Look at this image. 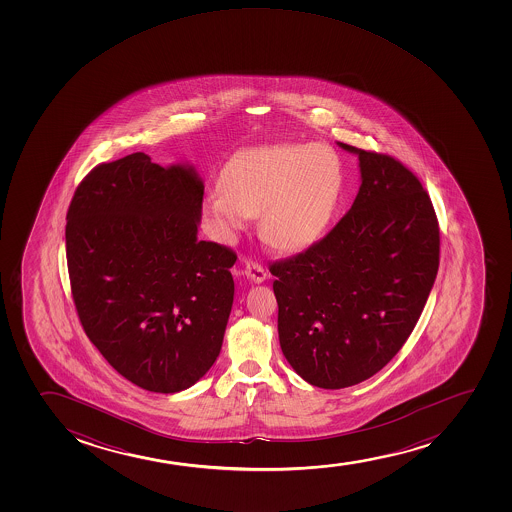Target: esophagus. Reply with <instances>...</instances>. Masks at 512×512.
<instances>
[{"mask_svg": "<svg viewBox=\"0 0 512 512\" xmlns=\"http://www.w3.org/2000/svg\"><path fill=\"white\" fill-rule=\"evenodd\" d=\"M246 277L249 278L251 282L263 283L266 278H268V273H266L263 266L254 263V261H249L246 265Z\"/></svg>", "mask_w": 512, "mask_h": 512, "instance_id": "esophagus-1", "label": "esophagus"}]
</instances>
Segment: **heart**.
Returning a JSON list of instances; mask_svg holds the SVG:
<instances>
[{"instance_id": "obj_1", "label": "heart", "mask_w": 512, "mask_h": 512, "mask_svg": "<svg viewBox=\"0 0 512 512\" xmlns=\"http://www.w3.org/2000/svg\"><path fill=\"white\" fill-rule=\"evenodd\" d=\"M222 186L201 201L218 241L230 242L259 215V232L273 246L295 251L318 241L335 213L343 169L323 143H277L235 153Z\"/></svg>"}]
</instances>
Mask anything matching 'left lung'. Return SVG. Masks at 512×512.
<instances>
[{
    "instance_id": "obj_1",
    "label": "left lung",
    "mask_w": 512,
    "mask_h": 512,
    "mask_svg": "<svg viewBox=\"0 0 512 512\" xmlns=\"http://www.w3.org/2000/svg\"><path fill=\"white\" fill-rule=\"evenodd\" d=\"M359 157L357 198L307 251L270 266L283 355L312 386L341 389L405 345L439 270V224L417 176L384 153Z\"/></svg>"
}]
</instances>
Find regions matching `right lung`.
Here are the masks:
<instances>
[{
	"label": "right lung",
	"mask_w": 512,
	"mask_h": 512,
	"mask_svg": "<svg viewBox=\"0 0 512 512\" xmlns=\"http://www.w3.org/2000/svg\"><path fill=\"white\" fill-rule=\"evenodd\" d=\"M193 165L143 152L100 164L66 215L71 294L85 333L128 381L191 388L217 360L234 302V251L198 239Z\"/></svg>",
	"instance_id": "obj_1"
}]
</instances>
